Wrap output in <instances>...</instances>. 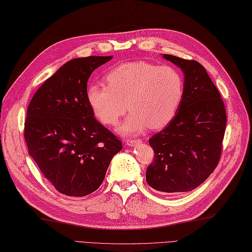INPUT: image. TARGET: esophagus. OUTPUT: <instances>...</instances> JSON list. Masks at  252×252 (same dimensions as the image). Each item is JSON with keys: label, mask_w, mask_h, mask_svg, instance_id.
<instances>
[{"label": "esophagus", "mask_w": 252, "mask_h": 252, "mask_svg": "<svg viewBox=\"0 0 252 252\" xmlns=\"http://www.w3.org/2000/svg\"><path fill=\"white\" fill-rule=\"evenodd\" d=\"M140 143H141V140H140V139H139V140H128L126 144H127L128 146H137V145L140 144Z\"/></svg>", "instance_id": "obj_1"}]
</instances>
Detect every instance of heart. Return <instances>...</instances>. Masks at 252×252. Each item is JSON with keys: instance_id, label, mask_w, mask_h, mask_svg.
<instances>
[{"instance_id": "1", "label": "heart", "mask_w": 252, "mask_h": 252, "mask_svg": "<svg viewBox=\"0 0 252 252\" xmlns=\"http://www.w3.org/2000/svg\"><path fill=\"white\" fill-rule=\"evenodd\" d=\"M106 80L108 86H88L87 100L95 118L106 125L117 123L128 104L131 114L117 128L125 134L140 133L148 126H166L178 112L185 94V81L178 70L144 60L115 66Z\"/></svg>"}]
</instances>
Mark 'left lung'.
Instances as JSON below:
<instances>
[{"label": "left lung", "instance_id": "1", "mask_svg": "<svg viewBox=\"0 0 252 252\" xmlns=\"http://www.w3.org/2000/svg\"><path fill=\"white\" fill-rule=\"evenodd\" d=\"M162 57L183 72L185 94L171 123L148 140L155 159L146 182L163 194H179L200 186L219 164L227 115L219 90L199 63L167 54Z\"/></svg>", "mask_w": 252, "mask_h": 252}]
</instances>
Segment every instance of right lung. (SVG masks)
I'll use <instances>...</instances> for the list:
<instances>
[{
  "label": "right lung",
  "mask_w": 252,
  "mask_h": 252,
  "mask_svg": "<svg viewBox=\"0 0 252 252\" xmlns=\"http://www.w3.org/2000/svg\"><path fill=\"white\" fill-rule=\"evenodd\" d=\"M112 56L67 61L47 78L27 108L24 138L40 172L58 192L84 197L100 187L121 141L94 118L87 100L92 72Z\"/></svg>",
  "instance_id": "right-lung-1"
}]
</instances>
